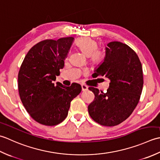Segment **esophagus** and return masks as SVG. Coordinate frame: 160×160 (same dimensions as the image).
<instances>
[{
    "label": "esophagus",
    "instance_id": "1",
    "mask_svg": "<svg viewBox=\"0 0 160 160\" xmlns=\"http://www.w3.org/2000/svg\"><path fill=\"white\" fill-rule=\"evenodd\" d=\"M81 88H82L83 91H85V90H88V87L86 85H85V84H81Z\"/></svg>",
    "mask_w": 160,
    "mask_h": 160
}]
</instances>
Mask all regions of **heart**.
Masks as SVG:
<instances>
[{"mask_svg": "<svg viewBox=\"0 0 160 160\" xmlns=\"http://www.w3.org/2000/svg\"><path fill=\"white\" fill-rule=\"evenodd\" d=\"M77 46L82 52L89 57L90 61L93 65L102 64L105 59L104 52L98 48V43L93 39L86 37L80 38L77 42Z\"/></svg>", "mask_w": 160, "mask_h": 160, "instance_id": "obj_1", "label": "heart"}]
</instances>
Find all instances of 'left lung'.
Instances as JSON below:
<instances>
[{"label":"left lung","instance_id":"8db88e82","mask_svg":"<svg viewBox=\"0 0 160 160\" xmlns=\"http://www.w3.org/2000/svg\"><path fill=\"white\" fill-rule=\"evenodd\" d=\"M103 63L92 77H106L110 80L106 92L94 87V94L88 112L94 122L105 126H117L131 115L142 92V66L135 52L128 45L112 41L107 45Z\"/></svg>","mask_w":160,"mask_h":160}]
</instances>
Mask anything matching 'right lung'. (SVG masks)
I'll return each instance as SVG.
<instances>
[{
  "label": "right lung",
  "mask_w": 160,
  "mask_h": 160,
  "mask_svg": "<svg viewBox=\"0 0 160 160\" xmlns=\"http://www.w3.org/2000/svg\"><path fill=\"white\" fill-rule=\"evenodd\" d=\"M73 37L46 39L34 45L24 58L18 75L22 105L36 122L56 126L66 118L70 102L81 91L79 83H53L64 67Z\"/></svg>",
  "instance_id": "obj_1"
}]
</instances>
